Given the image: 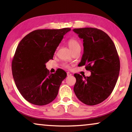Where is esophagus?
I'll return each mask as SVG.
<instances>
[{"mask_svg":"<svg viewBox=\"0 0 132 132\" xmlns=\"http://www.w3.org/2000/svg\"><path fill=\"white\" fill-rule=\"evenodd\" d=\"M71 75H72V74H71L70 72H67V76H70Z\"/></svg>","mask_w":132,"mask_h":132,"instance_id":"1","label":"esophagus"}]
</instances>
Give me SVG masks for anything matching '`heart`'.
I'll return each instance as SVG.
<instances>
[{
    "mask_svg": "<svg viewBox=\"0 0 132 132\" xmlns=\"http://www.w3.org/2000/svg\"><path fill=\"white\" fill-rule=\"evenodd\" d=\"M68 45L72 52H73L77 49H80L81 48L79 42L77 39L74 38H71L68 41ZM63 66L66 68H69V66L67 64H64Z\"/></svg>",
    "mask_w": 132,
    "mask_h": 132,
    "instance_id": "obj_1",
    "label": "heart"
}]
</instances>
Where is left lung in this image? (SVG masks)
Here are the masks:
<instances>
[{
  "mask_svg": "<svg viewBox=\"0 0 132 132\" xmlns=\"http://www.w3.org/2000/svg\"><path fill=\"white\" fill-rule=\"evenodd\" d=\"M83 40L84 52L79 65H85L89 77L75 74L74 92L87 105L99 104L113 90L120 71V60L113 42L105 32L93 28L74 29Z\"/></svg>",
  "mask_w": 132,
  "mask_h": 132,
  "instance_id": "8db88e82",
  "label": "left lung"
}]
</instances>
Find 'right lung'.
<instances>
[{"label": "right lung", "mask_w": 132, "mask_h": 132, "mask_svg": "<svg viewBox=\"0 0 132 132\" xmlns=\"http://www.w3.org/2000/svg\"><path fill=\"white\" fill-rule=\"evenodd\" d=\"M70 30L38 29L19 43L12 62V75L19 91L29 103L46 105L57 96L67 74L62 69L49 74L45 64L53 59L63 36Z\"/></svg>", "instance_id": "1"}]
</instances>
